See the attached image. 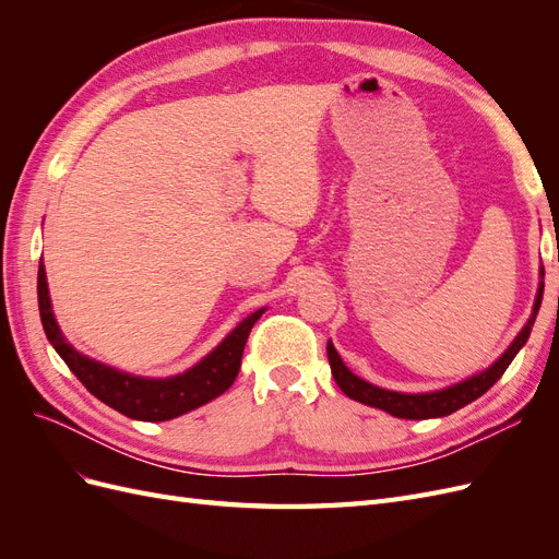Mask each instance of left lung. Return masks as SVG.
I'll return each mask as SVG.
<instances>
[{
    "label": "left lung",
    "mask_w": 559,
    "mask_h": 559,
    "mask_svg": "<svg viewBox=\"0 0 559 559\" xmlns=\"http://www.w3.org/2000/svg\"><path fill=\"white\" fill-rule=\"evenodd\" d=\"M540 298H544V265H540V270H538V289H536L532 314L527 319V324H524L522 331L515 335V341L492 366L480 370V373H476V376L462 380V382H456V384L436 389V392H421V394H405V392H392V389H382L378 384L366 382L359 376H354L352 370L343 364L341 354L335 352L333 343L329 341L326 354H329L333 380L349 399L359 401L364 405H370V408L384 411L394 417H401V419H429V417L452 415L454 411L464 408V405H468L471 401L480 399L487 389L503 376V370L511 366L515 354L524 347V343L530 341V333H532V326H534L538 308H540Z\"/></svg>",
    "instance_id": "1"
}]
</instances>
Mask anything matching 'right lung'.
<instances>
[{
    "label": "right lung",
    "instance_id": "1",
    "mask_svg": "<svg viewBox=\"0 0 559 559\" xmlns=\"http://www.w3.org/2000/svg\"><path fill=\"white\" fill-rule=\"evenodd\" d=\"M37 296H39V314L46 331L48 343L60 354V359L70 366L72 373L81 380L88 392L107 403L109 408L118 411L126 417L142 421H165L175 419L183 413H191L212 399L222 396L226 389L238 378L245 343L251 326L257 324L267 308H261L245 317L222 343H218L207 357H202L195 366L177 376L167 378H144L132 376L126 370H118L103 361H95L86 354H81L74 345L67 343L62 335L53 306H50L48 282L44 261L39 263L37 277Z\"/></svg>",
    "mask_w": 559,
    "mask_h": 559
}]
</instances>
